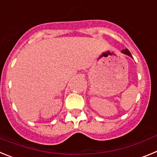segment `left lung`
I'll use <instances>...</instances> for the list:
<instances>
[{
  "instance_id": "8db88e82",
  "label": "left lung",
  "mask_w": 157,
  "mask_h": 157,
  "mask_svg": "<svg viewBox=\"0 0 157 157\" xmlns=\"http://www.w3.org/2000/svg\"><path fill=\"white\" fill-rule=\"evenodd\" d=\"M122 52L124 54H126V55H128V56H130V57H132V56H131V54H130V51H129L127 48H126V49H123V50L122 51Z\"/></svg>"
}]
</instances>
